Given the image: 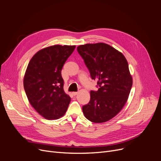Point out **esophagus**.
Listing matches in <instances>:
<instances>
[{"label":"esophagus","instance_id":"34e87169","mask_svg":"<svg viewBox=\"0 0 161 161\" xmlns=\"http://www.w3.org/2000/svg\"><path fill=\"white\" fill-rule=\"evenodd\" d=\"M78 94V92H72V95H74V96H76Z\"/></svg>","mask_w":161,"mask_h":161}]
</instances>
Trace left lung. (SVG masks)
I'll return each mask as SVG.
<instances>
[{
	"label": "left lung",
	"mask_w": 161,
	"mask_h": 161,
	"mask_svg": "<svg viewBox=\"0 0 161 161\" xmlns=\"http://www.w3.org/2000/svg\"><path fill=\"white\" fill-rule=\"evenodd\" d=\"M77 50L99 86L97 91L90 92V101L82 107L83 113L91 122L108 121L128 100L132 86L128 62L122 53L102 42L81 45Z\"/></svg>",
	"instance_id": "1"
}]
</instances>
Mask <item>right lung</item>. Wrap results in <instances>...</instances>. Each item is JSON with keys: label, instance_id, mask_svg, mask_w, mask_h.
<instances>
[{"label": "right lung", "instance_id": "obj_1", "mask_svg": "<svg viewBox=\"0 0 161 161\" xmlns=\"http://www.w3.org/2000/svg\"><path fill=\"white\" fill-rule=\"evenodd\" d=\"M75 46H51L39 50L30 60L23 78L28 100L45 119L63 117L70 103L63 89L61 70Z\"/></svg>", "mask_w": 161, "mask_h": 161}]
</instances>
